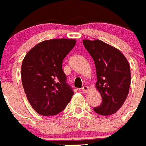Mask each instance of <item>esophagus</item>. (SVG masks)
I'll return each mask as SVG.
<instances>
[{
    "mask_svg": "<svg viewBox=\"0 0 146 146\" xmlns=\"http://www.w3.org/2000/svg\"><path fill=\"white\" fill-rule=\"evenodd\" d=\"M82 91L83 92V93H87V92L89 91V88H88V86H83V88H82Z\"/></svg>",
    "mask_w": 146,
    "mask_h": 146,
    "instance_id": "1",
    "label": "esophagus"
}]
</instances>
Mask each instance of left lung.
I'll return each instance as SVG.
<instances>
[{
    "label": "left lung",
    "mask_w": 146,
    "mask_h": 146,
    "mask_svg": "<svg viewBox=\"0 0 146 146\" xmlns=\"http://www.w3.org/2000/svg\"><path fill=\"white\" fill-rule=\"evenodd\" d=\"M94 61L98 80L95 87L102 103L94 108L100 115H111L123 105L129 94L131 71L129 61L119 49L100 40H83Z\"/></svg>",
    "instance_id": "8db88e82"
}]
</instances>
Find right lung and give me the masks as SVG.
I'll return each instance as SVG.
<instances>
[{
    "label": "right lung",
    "instance_id": "obj_1",
    "mask_svg": "<svg viewBox=\"0 0 146 146\" xmlns=\"http://www.w3.org/2000/svg\"><path fill=\"white\" fill-rule=\"evenodd\" d=\"M76 44V40L51 39L42 41L28 52L21 66L25 94L37 113L43 116L59 114L74 92L66 83L63 60Z\"/></svg>",
    "mask_w": 146,
    "mask_h": 146
}]
</instances>
